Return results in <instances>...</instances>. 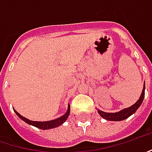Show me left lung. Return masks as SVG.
I'll list each match as a JSON object with an SVG mask.
<instances>
[{
  "label": "left lung",
  "mask_w": 152,
  "mask_h": 152,
  "mask_svg": "<svg viewBox=\"0 0 152 152\" xmlns=\"http://www.w3.org/2000/svg\"><path fill=\"white\" fill-rule=\"evenodd\" d=\"M145 86L144 85V88H143V91L141 93V96H140L139 99L133 105H132L128 108L123 109L118 113H104V112H102L100 110H98V113L103 118L106 119V120H109V121H121V120L126 119L131 115L134 113L138 109V107L141 105V104L144 100V97H145Z\"/></svg>",
  "instance_id": "left-lung-1"
}]
</instances>
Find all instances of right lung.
I'll list each match as a JSON object with an SVG mask.
<instances>
[{"instance_id":"add662e5","label":"right lung","mask_w":152,"mask_h":152,"mask_svg":"<svg viewBox=\"0 0 152 152\" xmlns=\"http://www.w3.org/2000/svg\"><path fill=\"white\" fill-rule=\"evenodd\" d=\"M16 115L20 118L22 119L23 121H25L26 123H27L28 125H34L37 128L39 129H42V130H48V129H52V128H55L57 126H60L64 122H66V120L67 119L69 113H70V104H68V108H67V112L64 114L63 116H61L60 118H58L56 119H53V120H50V121H44V122H41V121H32V120H29L26 118L25 117L21 116L20 113H18L15 110Z\"/></svg>"}]
</instances>
